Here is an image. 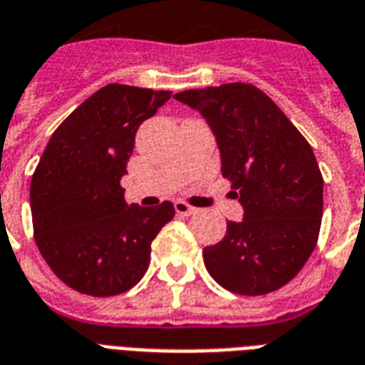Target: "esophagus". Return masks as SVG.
Wrapping results in <instances>:
<instances>
[{
    "mask_svg": "<svg viewBox=\"0 0 365 365\" xmlns=\"http://www.w3.org/2000/svg\"><path fill=\"white\" fill-rule=\"evenodd\" d=\"M174 209H175V212H178V215H182V217H191V215H197L195 207L183 203V201H175Z\"/></svg>",
    "mask_w": 365,
    "mask_h": 365,
    "instance_id": "esophagus-1",
    "label": "esophagus"
}]
</instances>
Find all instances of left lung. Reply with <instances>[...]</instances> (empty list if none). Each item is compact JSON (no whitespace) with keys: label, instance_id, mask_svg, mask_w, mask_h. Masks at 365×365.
Listing matches in <instances>:
<instances>
[{"label":"left lung","instance_id":"8db88e82","mask_svg":"<svg viewBox=\"0 0 365 365\" xmlns=\"http://www.w3.org/2000/svg\"><path fill=\"white\" fill-rule=\"evenodd\" d=\"M203 115L242 209L226 236L203 250L205 267L226 290L261 296L302 271L319 236L323 178L309 143L263 91L245 83L174 94Z\"/></svg>","mask_w":365,"mask_h":365}]
</instances>
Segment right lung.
<instances>
[{
  "label": "right lung",
  "instance_id": "obj_1",
  "mask_svg": "<svg viewBox=\"0 0 365 365\" xmlns=\"http://www.w3.org/2000/svg\"><path fill=\"white\" fill-rule=\"evenodd\" d=\"M170 100L168 91L106 85L50 137L31 182L34 240L56 277L88 296L133 288L150 263V244L174 218L170 201L129 205L135 133Z\"/></svg>",
  "mask_w": 365,
  "mask_h": 365
}]
</instances>
